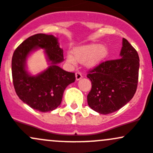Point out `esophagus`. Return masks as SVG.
Segmentation results:
<instances>
[{
  "label": "esophagus",
  "instance_id": "esophagus-1",
  "mask_svg": "<svg viewBox=\"0 0 153 153\" xmlns=\"http://www.w3.org/2000/svg\"><path fill=\"white\" fill-rule=\"evenodd\" d=\"M75 76H76V81H78V80L81 79L82 78V74L80 73V72H76V74H75Z\"/></svg>",
  "mask_w": 153,
  "mask_h": 153
}]
</instances>
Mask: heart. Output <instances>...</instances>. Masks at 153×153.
<instances>
[{
	"mask_svg": "<svg viewBox=\"0 0 153 153\" xmlns=\"http://www.w3.org/2000/svg\"><path fill=\"white\" fill-rule=\"evenodd\" d=\"M108 48L106 45L100 44H89L77 47L72 51L71 54L66 56V59L71 65H76V61L83 62L88 67H97L105 62L108 56Z\"/></svg>",
	"mask_w": 153,
	"mask_h": 153,
	"instance_id": "obj_1",
	"label": "heart"
}]
</instances>
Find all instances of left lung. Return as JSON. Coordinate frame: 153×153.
<instances>
[{
    "mask_svg": "<svg viewBox=\"0 0 153 153\" xmlns=\"http://www.w3.org/2000/svg\"><path fill=\"white\" fill-rule=\"evenodd\" d=\"M139 56L126 39L122 40L120 57L103 62L89 71L91 81L88 104L101 114H109L128 103L138 85Z\"/></svg>",
    "mask_w": 153,
    "mask_h": 153,
    "instance_id": "left-lung-1",
    "label": "left lung"
}]
</instances>
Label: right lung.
<instances>
[{
	"instance_id": "add662e5",
	"label": "right lung",
	"mask_w": 153,
	"mask_h": 153,
	"mask_svg": "<svg viewBox=\"0 0 153 153\" xmlns=\"http://www.w3.org/2000/svg\"><path fill=\"white\" fill-rule=\"evenodd\" d=\"M38 48L45 50L50 65L33 76L26 70V59ZM63 60V50L54 36L37 34L24 40L14 51L12 59L13 85L19 98L36 111L45 113L56 109L62 102L66 87L76 79L74 73L58 66Z\"/></svg>"
}]
</instances>
